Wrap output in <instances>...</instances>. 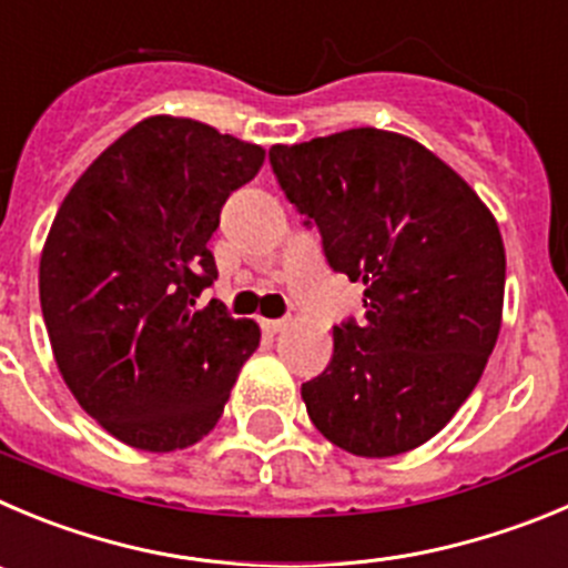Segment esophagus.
Returning a JSON list of instances; mask_svg holds the SVG:
<instances>
[{
	"label": "esophagus",
	"instance_id": "1",
	"mask_svg": "<svg viewBox=\"0 0 568 568\" xmlns=\"http://www.w3.org/2000/svg\"><path fill=\"white\" fill-rule=\"evenodd\" d=\"M260 327H263L268 336H277V333H283L285 327H288V322H285V320H263V322H260Z\"/></svg>",
	"mask_w": 568,
	"mask_h": 568
}]
</instances>
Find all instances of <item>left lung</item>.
<instances>
[{"label":"left lung","mask_w":568,"mask_h":568,"mask_svg":"<svg viewBox=\"0 0 568 568\" xmlns=\"http://www.w3.org/2000/svg\"><path fill=\"white\" fill-rule=\"evenodd\" d=\"M268 156L327 263L364 285V322L333 327L331 364L302 384L308 417L356 457L412 452L457 415L496 347L499 224L454 168L395 131H338Z\"/></svg>","instance_id":"1"}]
</instances>
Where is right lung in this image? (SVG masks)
Wrapping results in <instances>:
<instances>
[{
  "label": "right lung",
  "mask_w": 568,
  "mask_h": 568,
  "mask_svg": "<svg viewBox=\"0 0 568 568\" xmlns=\"http://www.w3.org/2000/svg\"><path fill=\"white\" fill-rule=\"evenodd\" d=\"M266 151L190 116L153 114L111 142L55 212L39 294L58 373L120 443L182 452L215 428L260 344L254 320L195 296L232 190Z\"/></svg>",
  "instance_id": "right-lung-1"
}]
</instances>
